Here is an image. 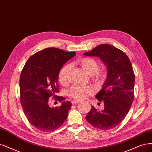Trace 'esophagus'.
<instances>
[{"label":"esophagus","mask_w":152,"mask_h":152,"mask_svg":"<svg viewBox=\"0 0 152 152\" xmlns=\"http://www.w3.org/2000/svg\"><path fill=\"white\" fill-rule=\"evenodd\" d=\"M71 103H72V104H77L78 103H80V101L75 99V100H72V102H71Z\"/></svg>","instance_id":"esophagus-1"}]
</instances>
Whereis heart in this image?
I'll list each match as a JSON object with an SVG mask.
<instances>
[{
	"label": "heart",
	"instance_id": "obj_1",
	"mask_svg": "<svg viewBox=\"0 0 152 152\" xmlns=\"http://www.w3.org/2000/svg\"><path fill=\"white\" fill-rule=\"evenodd\" d=\"M83 69L89 76H93L97 81L103 80L104 77V72L98 71L99 64L98 62L91 58H83L77 61ZM71 70V65L66 64L62 67L58 75V80L62 85L66 86L69 82V75ZM94 93V89L91 86H81L77 85L72 86L68 91L69 96L76 99H83Z\"/></svg>",
	"mask_w": 152,
	"mask_h": 152
}]
</instances>
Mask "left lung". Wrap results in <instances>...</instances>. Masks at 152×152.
<instances>
[{"instance_id": "1", "label": "left lung", "mask_w": 152, "mask_h": 152, "mask_svg": "<svg viewBox=\"0 0 152 152\" xmlns=\"http://www.w3.org/2000/svg\"><path fill=\"white\" fill-rule=\"evenodd\" d=\"M83 54L99 58L107 68L103 87L96 95L99 102H104V108L98 111L92 106L86 120L99 130H110L124 120L133 103L134 75L132 63L124 52L108 44Z\"/></svg>"}]
</instances>
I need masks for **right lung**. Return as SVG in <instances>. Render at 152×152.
Instances as JSON below:
<instances>
[{"label":"right lung","instance_id":"right-lung-1","mask_svg":"<svg viewBox=\"0 0 152 152\" xmlns=\"http://www.w3.org/2000/svg\"><path fill=\"white\" fill-rule=\"evenodd\" d=\"M76 54L56 48L42 49L27 60L19 81L20 103L31 124L43 132L59 128L66 121L72 104L62 102L59 107L50 108L49 98L58 92V75L67 61ZM59 102L64 100L58 96Z\"/></svg>","mask_w":152,"mask_h":152}]
</instances>
